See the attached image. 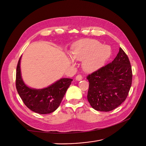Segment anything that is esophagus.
I'll list each match as a JSON object with an SVG mask.
<instances>
[{
    "instance_id": "1",
    "label": "esophagus",
    "mask_w": 146,
    "mask_h": 146,
    "mask_svg": "<svg viewBox=\"0 0 146 146\" xmlns=\"http://www.w3.org/2000/svg\"><path fill=\"white\" fill-rule=\"evenodd\" d=\"M82 78H83V77L81 75H78V76H77L76 77V80L77 81H80L81 80H82Z\"/></svg>"
}]
</instances>
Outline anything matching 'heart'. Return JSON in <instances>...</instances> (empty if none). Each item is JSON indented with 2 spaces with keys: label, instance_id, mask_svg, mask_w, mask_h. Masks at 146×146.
<instances>
[{
  "label": "heart",
  "instance_id": "b5f03b06",
  "mask_svg": "<svg viewBox=\"0 0 146 146\" xmlns=\"http://www.w3.org/2000/svg\"><path fill=\"white\" fill-rule=\"evenodd\" d=\"M72 56H68V60L76 65V60L83 61L82 67L86 72L98 70L107 62L111 54V47L92 39H82L72 47Z\"/></svg>",
  "mask_w": 146,
  "mask_h": 146
}]
</instances>
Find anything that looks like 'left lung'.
I'll use <instances>...</instances> for the list:
<instances>
[{
	"mask_svg": "<svg viewBox=\"0 0 146 146\" xmlns=\"http://www.w3.org/2000/svg\"><path fill=\"white\" fill-rule=\"evenodd\" d=\"M89 90L87 99L97 111H110L126 99L132 82L130 61L120 47L116 58L87 77Z\"/></svg>",
	"mask_w": 146,
	"mask_h": 146,
	"instance_id": "1",
	"label": "left lung"
}]
</instances>
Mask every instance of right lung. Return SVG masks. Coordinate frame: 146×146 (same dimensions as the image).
Returning <instances> with one entry per match:
<instances>
[{
  "instance_id": "obj_1",
  "label": "right lung",
  "mask_w": 146,
  "mask_h": 146,
  "mask_svg": "<svg viewBox=\"0 0 146 146\" xmlns=\"http://www.w3.org/2000/svg\"><path fill=\"white\" fill-rule=\"evenodd\" d=\"M16 68V86L17 92L27 107L38 114H49L58 108L72 79L62 78L46 88L36 89L28 86L22 78L21 60Z\"/></svg>"
}]
</instances>
